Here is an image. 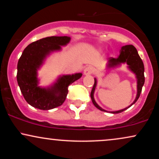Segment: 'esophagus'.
<instances>
[{
	"instance_id": "1",
	"label": "esophagus",
	"mask_w": 159,
	"mask_h": 159,
	"mask_svg": "<svg viewBox=\"0 0 159 159\" xmlns=\"http://www.w3.org/2000/svg\"><path fill=\"white\" fill-rule=\"evenodd\" d=\"M94 72V68L93 66H89L86 67L84 69V74L85 75H92L93 73Z\"/></svg>"
}]
</instances>
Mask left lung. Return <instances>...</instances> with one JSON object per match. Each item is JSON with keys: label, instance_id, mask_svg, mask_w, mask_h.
Returning <instances> with one entry per match:
<instances>
[{"label": "left lung", "instance_id": "1", "mask_svg": "<svg viewBox=\"0 0 159 159\" xmlns=\"http://www.w3.org/2000/svg\"><path fill=\"white\" fill-rule=\"evenodd\" d=\"M122 63H126L128 65V69L132 72L135 75V77L137 79V95L135 99L134 102L131 104L129 106H128L125 108L122 109L120 111H109V112L112 113V114H118V113H121L123 111H125L126 109L129 108L134 105L136 102L137 100L139 98L140 93H141L142 87L144 84V81H145V78H144V66L142 60L140 59L139 54H138V51L135 48V47L132 45H124L121 48L120 51V56L117 58H113L110 57L108 59L107 63V69H111L115 67L119 66ZM94 85L93 87L92 91L90 93V97L92 99L93 103L95 105V107H97L102 111H105V112H108V111H105V109L102 108L96 102L94 99V92L96 90V85H97V80L96 78H94Z\"/></svg>", "mask_w": 159, "mask_h": 159}]
</instances>
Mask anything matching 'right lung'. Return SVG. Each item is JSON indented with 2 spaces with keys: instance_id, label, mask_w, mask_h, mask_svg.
<instances>
[{
  "instance_id": "1",
  "label": "right lung",
  "mask_w": 159,
  "mask_h": 159,
  "mask_svg": "<svg viewBox=\"0 0 159 159\" xmlns=\"http://www.w3.org/2000/svg\"><path fill=\"white\" fill-rule=\"evenodd\" d=\"M69 36H49L34 42L25 48L17 65V81L27 102L40 110H51L64 102L68 87L82 73L60 75L48 87H40L38 70L53 52H60L70 42Z\"/></svg>"
}]
</instances>
